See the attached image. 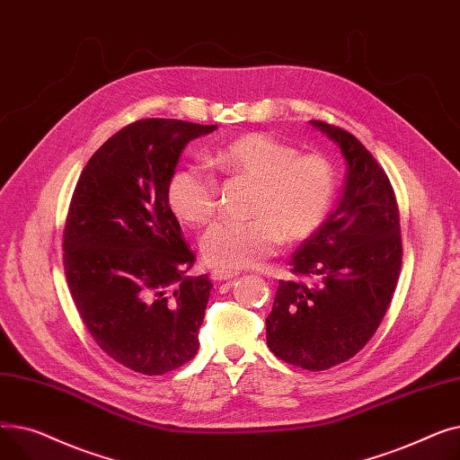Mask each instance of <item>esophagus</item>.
Segmentation results:
<instances>
[{"label": "esophagus", "instance_id": "obj_1", "mask_svg": "<svg viewBox=\"0 0 460 460\" xmlns=\"http://www.w3.org/2000/svg\"><path fill=\"white\" fill-rule=\"evenodd\" d=\"M210 278H212L214 281H229V279L236 278V274H234V272H224V270H212V272H210Z\"/></svg>", "mask_w": 460, "mask_h": 460}]
</instances>
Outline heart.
<instances>
[{
	"mask_svg": "<svg viewBox=\"0 0 460 460\" xmlns=\"http://www.w3.org/2000/svg\"><path fill=\"white\" fill-rule=\"evenodd\" d=\"M210 164L231 175L257 182L253 220H220L201 238V253L210 267L238 272L274 255L285 240L315 233L332 207L335 172L321 155H298L296 147L272 134L252 132L222 145ZM167 205L179 220L199 226L217 208V182L210 167L191 162L169 177Z\"/></svg>",
	"mask_w": 460,
	"mask_h": 460,
	"instance_id": "heart-1",
	"label": "heart"
}]
</instances>
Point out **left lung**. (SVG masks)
Wrapping results in <instances>:
<instances>
[{
    "mask_svg": "<svg viewBox=\"0 0 460 460\" xmlns=\"http://www.w3.org/2000/svg\"><path fill=\"white\" fill-rule=\"evenodd\" d=\"M347 162L341 198L293 253L291 267L315 285L279 281L267 343L287 364L324 371L367 345L392 302L402 246L388 175L352 134L309 120Z\"/></svg>",
    "mask_w": 460,
    "mask_h": 460,
    "instance_id": "1",
    "label": "left lung"
}]
</instances>
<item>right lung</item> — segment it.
Listing matches in <instances>:
<instances>
[{"mask_svg":"<svg viewBox=\"0 0 460 460\" xmlns=\"http://www.w3.org/2000/svg\"><path fill=\"white\" fill-rule=\"evenodd\" d=\"M216 128L136 120L91 156L70 201L63 262L72 300L96 345L141 375L173 371L199 349L212 283L186 276L196 259L165 191L186 145Z\"/></svg>","mask_w":460,"mask_h":460,"instance_id":"obj_1","label":"right lung"}]
</instances>
